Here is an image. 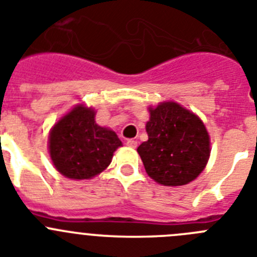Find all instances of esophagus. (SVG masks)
<instances>
[{
  "instance_id": "esophagus-1",
  "label": "esophagus",
  "mask_w": 257,
  "mask_h": 257,
  "mask_svg": "<svg viewBox=\"0 0 257 257\" xmlns=\"http://www.w3.org/2000/svg\"><path fill=\"white\" fill-rule=\"evenodd\" d=\"M127 147H130V148H136L138 147V140H134V139H128L126 142Z\"/></svg>"
}]
</instances>
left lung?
<instances>
[{
	"label": "left lung",
	"mask_w": 257,
	"mask_h": 257,
	"mask_svg": "<svg viewBox=\"0 0 257 257\" xmlns=\"http://www.w3.org/2000/svg\"><path fill=\"white\" fill-rule=\"evenodd\" d=\"M149 113L148 140L138 148L147 174L167 187L193 181L210 158V136L203 122L175 101L151 106Z\"/></svg>",
	"instance_id": "obj_1"
}]
</instances>
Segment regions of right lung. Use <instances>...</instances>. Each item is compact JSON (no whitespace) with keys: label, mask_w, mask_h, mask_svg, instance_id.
I'll list each match as a JSON object with an SVG mask.
<instances>
[{"label":"right lung","mask_w":257,"mask_h":257,"mask_svg":"<svg viewBox=\"0 0 257 257\" xmlns=\"http://www.w3.org/2000/svg\"><path fill=\"white\" fill-rule=\"evenodd\" d=\"M122 142L110 128L95 122V110L79 104L50 131L49 151L55 169L73 180L91 179L112 162Z\"/></svg>","instance_id":"add662e5"}]
</instances>
